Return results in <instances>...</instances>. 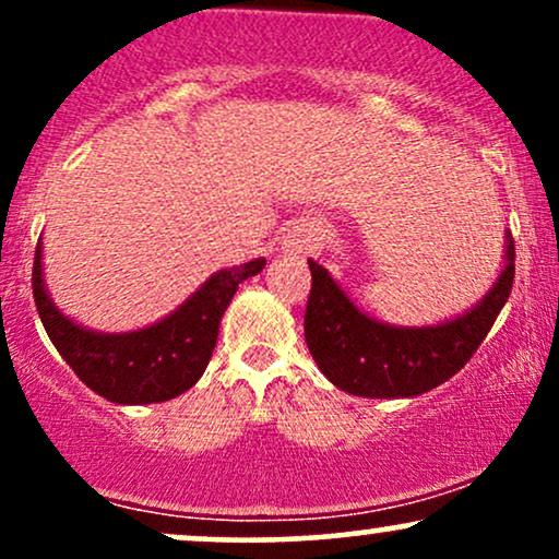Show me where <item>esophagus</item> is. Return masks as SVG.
<instances>
[{"label":"esophagus","instance_id":"obj_1","mask_svg":"<svg viewBox=\"0 0 559 559\" xmlns=\"http://www.w3.org/2000/svg\"><path fill=\"white\" fill-rule=\"evenodd\" d=\"M284 249L286 252H294V254H301V252H307V249H310V234H307L305 228H292L288 230V234L284 236Z\"/></svg>","mask_w":559,"mask_h":559}]
</instances>
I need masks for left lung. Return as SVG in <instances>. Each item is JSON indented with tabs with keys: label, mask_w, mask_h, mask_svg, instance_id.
Instances as JSON below:
<instances>
[{
	"label": "left lung",
	"mask_w": 559,
	"mask_h": 559,
	"mask_svg": "<svg viewBox=\"0 0 559 559\" xmlns=\"http://www.w3.org/2000/svg\"><path fill=\"white\" fill-rule=\"evenodd\" d=\"M310 262L312 292L305 312V342L333 386L370 400L420 396L471 360L510 299L515 281V241L504 236L499 278L478 305L436 325H391L365 316L331 273Z\"/></svg>",
	"instance_id": "8db88e82"
}]
</instances>
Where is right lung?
I'll return each mask as SVG.
<instances>
[{
  "mask_svg": "<svg viewBox=\"0 0 559 559\" xmlns=\"http://www.w3.org/2000/svg\"><path fill=\"white\" fill-rule=\"evenodd\" d=\"M41 249L38 241L34 301L47 336L73 373L115 404L168 402L194 386L213 357L221 318L236 288L265 267L260 258L217 271L168 318L139 331L102 333L62 316L44 284Z\"/></svg>",
  "mask_w": 559,
  "mask_h": 559,
  "instance_id": "right-lung-1",
  "label": "right lung"
}]
</instances>
